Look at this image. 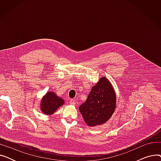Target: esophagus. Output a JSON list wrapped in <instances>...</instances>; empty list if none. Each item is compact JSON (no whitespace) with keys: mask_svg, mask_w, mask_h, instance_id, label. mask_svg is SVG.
Returning a JSON list of instances; mask_svg holds the SVG:
<instances>
[{"mask_svg":"<svg viewBox=\"0 0 161 161\" xmlns=\"http://www.w3.org/2000/svg\"><path fill=\"white\" fill-rule=\"evenodd\" d=\"M70 104L71 105H75V100H74V99H70Z\"/></svg>","mask_w":161,"mask_h":161,"instance_id":"34e87169","label":"esophagus"}]
</instances>
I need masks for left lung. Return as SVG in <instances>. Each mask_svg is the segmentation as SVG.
<instances>
[{"mask_svg": "<svg viewBox=\"0 0 161 161\" xmlns=\"http://www.w3.org/2000/svg\"><path fill=\"white\" fill-rule=\"evenodd\" d=\"M116 95L114 89L105 76L92 87L83 104L79 107L86 123L92 127L100 125L110 119L115 110Z\"/></svg>", "mask_w": 161, "mask_h": 161, "instance_id": "8db88e82", "label": "left lung"}]
</instances>
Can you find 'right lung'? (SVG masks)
<instances>
[{
    "instance_id": "add662e5",
    "label": "right lung",
    "mask_w": 161,
    "mask_h": 161,
    "mask_svg": "<svg viewBox=\"0 0 161 161\" xmlns=\"http://www.w3.org/2000/svg\"><path fill=\"white\" fill-rule=\"evenodd\" d=\"M64 104L62 98L58 97L53 91H48L41 100L40 110L45 115H52Z\"/></svg>"
}]
</instances>
